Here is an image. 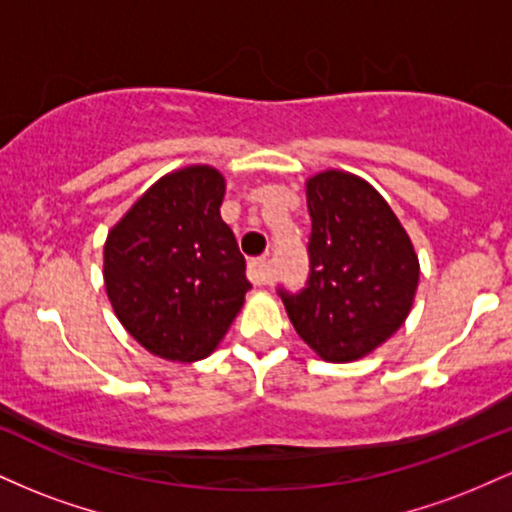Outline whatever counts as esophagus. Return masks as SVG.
<instances>
[{"label":"esophagus","instance_id":"obj_1","mask_svg":"<svg viewBox=\"0 0 512 512\" xmlns=\"http://www.w3.org/2000/svg\"><path fill=\"white\" fill-rule=\"evenodd\" d=\"M248 276L252 284H264V281L269 279V262L264 260V257H252L248 262Z\"/></svg>","mask_w":512,"mask_h":512}]
</instances>
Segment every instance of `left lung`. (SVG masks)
I'll return each mask as SVG.
<instances>
[{
    "label": "left lung",
    "instance_id": "left-lung-1",
    "mask_svg": "<svg viewBox=\"0 0 512 512\" xmlns=\"http://www.w3.org/2000/svg\"><path fill=\"white\" fill-rule=\"evenodd\" d=\"M313 231L301 293L279 289L298 337L325 361H356L407 320L419 257L378 190L344 170L305 182Z\"/></svg>",
    "mask_w": 512,
    "mask_h": 512
}]
</instances>
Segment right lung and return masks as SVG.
<instances>
[{
  "mask_svg": "<svg viewBox=\"0 0 512 512\" xmlns=\"http://www.w3.org/2000/svg\"><path fill=\"white\" fill-rule=\"evenodd\" d=\"M226 180L211 166L163 175L110 228L103 279L117 320L154 356L207 358L252 286L221 219Z\"/></svg>",
  "mask_w": 512,
  "mask_h": 512,
  "instance_id": "obj_1",
  "label": "right lung"
}]
</instances>
